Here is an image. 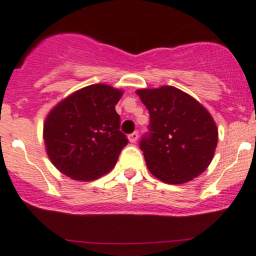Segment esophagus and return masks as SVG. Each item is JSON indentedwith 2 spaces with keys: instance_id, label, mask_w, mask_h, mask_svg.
I'll use <instances>...</instances> for the list:
<instances>
[{
  "instance_id": "34e87169",
  "label": "esophagus",
  "mask_w": 256,
  "mask_h": 256,
  "mask_svg": "<svg viewBox=\"0 0 256 256\" xmlns=\"http://www.w3.org/2000/svg\"><path fill=\"white\" fill-rule=\"evenodd\" d=\"M138 134L136 132H132L131 134V135H128V141H130V142H132V144H135L136 141H138Z\"/></svg>"
}]
</instances>
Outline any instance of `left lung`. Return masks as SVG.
Masks as SVG:
<instances>
[{
	"label": "left lung",
	"mask_w": 256,
	"mask_h": 256,
	"mask_svg": "<svg viewBox=\"0 0 256 256\" xmlns=\"http://www.w3.org/2000/svg\"><path fill=\"white\" fill-rule=\"evenodd\" d=\"M136 94L150 112V132L140 142L148 171L170 184L190 182L204 172L218 142L208 110L170 85L138 89Z\"/></svg>",
	"instance_id": "left-lung-1"
}]
</instances>
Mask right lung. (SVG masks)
I'll list each match as a JSON object with an SVG mask.
<instances>
[{
  "instance_id": "add662e5",
  "label": "right lung",
  "mask_w": 256,
  "mask_h": 256,
  "mask_svg": "<svg viewBox=\"0 0 256 256\" xmlns=\"http://www.w3.org/2000/svg\"><path fill=\"white\" fill-rule=\"evenodd\" d=\"M122 90L106 84L82 88L59 102L43 125L46 151L58 171L76 180H94L116 164L128 138L115 105Z\"/></svg>"
}]
</instances>
